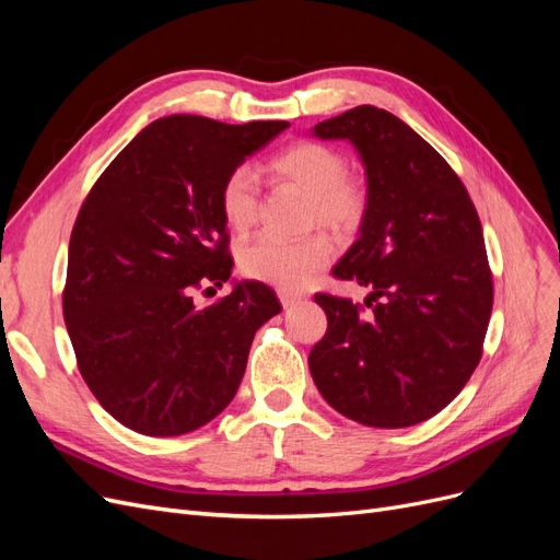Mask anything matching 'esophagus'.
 <instances>
[{
  "label": "esophagus",
  "instance_id": "esophagus-1",
  "mask_svg": "<svg viewBox=\"0 0 560 560\" xmlns=\"http://www.w3.org/2000/svg\"><path fill=\"white\" fill-rule=\"evenodd\" d=\"M278 296H280V303H282L284 308L294 306V303L301 299V294H294V292H284V290H280V292H278Z\"/></svg>",
  "mask_w": 560,
  "mask_h": 560
}]
</instances>
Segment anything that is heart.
<instances>
[{
    "label": "heart",
    "instance_id": "1",
    "mask_svg": "<svg viewBox=\"0 0 560 560\" xmlns=\"http://www.w3.org/2000/svg\"><path fill=\"white\" fill-rule=\"evenodd\" d=\"M278 179L296 184L308 194L306 222L329 229L336 235L358 231L369 212L366 184L348 173L341 151L322 142H296L268 161ZM219 208L231 231L245 233L259 214V182L249 167L231 171L219 191ZM331 259V243L325 233H308L296 241L257 238L241 249V270L284 292H296L313 273Z\"/></svg>",
    "mask_w": 560,
    "mask_h": 560
}]
</instances>
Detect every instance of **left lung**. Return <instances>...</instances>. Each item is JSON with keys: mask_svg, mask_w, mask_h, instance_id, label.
Segmentation results:
<instances>
[{"mask_svg": "<svg viewBox=\"0 0 560 560\" xmlns=\"http://www.w3.org/2000/svg\"><path fill=\"white\" fill-rule=\"evenodd\" d=\"M360 151L369 212L336 264L362 303L315 294L327 334L308 366L319 395L369 428H409L457 397L477 369L493 311L483 231L453 167L401 118L362 105L313 128Z\"/></svg>", "mask_w": 560, "mask_h": 560, "instance_id": "obj_1", "label": "left lung"}]
</instances>
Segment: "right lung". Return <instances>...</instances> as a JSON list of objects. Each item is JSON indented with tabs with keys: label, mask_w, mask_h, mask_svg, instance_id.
Returning a JSON list of instances; mask_svg holds the SVG:
<instances>
[{
	"label": "right lung",
	"mask_w": 560,
	"mask_h": 560,
	"mask_svg": "<svg viewBox=\"0 0 560 560\" xmlns=\"http://www.w3.org/2000/svg\"><path fill=\"white\" fill-rule=\"evenodd\" d=\"M287 126L159 118L83 200L62 315L83 381L121 425L177 436L206 425L235 397L254 334L282 306L254 280L206 308L194 292L231 278L219 208L226 175Z\"/></svg>",
	"instance_id": "add662e5"
}]
</instances>
